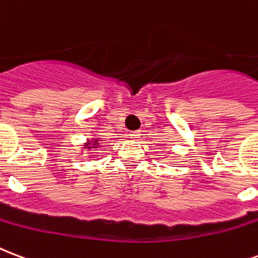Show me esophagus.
<instances>
[{
	"label": "esophagus",
	"mask_w": 258,
	"mask_h": 258,
	"mask_svg": "<svg viewBox=\"0 0 258 258\" xmlns=\"http://www.w3.org/2000/svg\"><path fill=\"white\" fill-rule=\"evenodd\" d=\"M141 135H142V134H141L139 130H137V131H131V133H130V137L133 138V139H135V141H138V139L141 138Z\"/></svg>",
	"instance_id": "obj_1"
}]
</instances>
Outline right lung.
<instances>
[{
    "mask_svg": "<svg viewBox=\"0 0 258 258\" xmlns=\"http://www.w3.org/2000/svg\"><path fill=\"white\" fill-rule=\"evenodd\" d=\"M97 142H98L97 139H94V143H93V146H98V145H97ZM89 145H90V143H89ZM89 145H86V146H89ZM88 149H90V147H88Z\"/></svg>",
    "mask_w": 258,
    "mask_h": 258,
    "instance_id": "right-lung-1",
    "label": "right lung"
}]
</instances>
